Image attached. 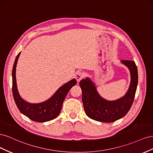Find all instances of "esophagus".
I'll use <instances>...</instances> for the list:
<instances>
[{
  "label": "esophagus",
  "instance_id": "34e87169",
  "mask_svg": "<svg viewBox=\"0 0 153 153\" xmlns=\"http://www.w3.org/2000/svg\"><path fill=\"white\" fill-rule=\"evenodd\" d=\"M84 73H82V72H78L76 73V75H75V78L76 80H77L78 82H79L83 78H84Z\"/></svg>",
  "mask_w": 153,
  "mask_h": 153
}]
</instances>
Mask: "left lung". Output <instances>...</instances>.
Returning a JSON list of instances; mask_svg holds the SVG:
<instances>
[{"mask_svg":"<svg viewBox=\"0 0 153 153\" xmlns=\"http://www.w3.org/2000/svg\"><path fill=\"white\" fill-rule=\"evenodd\" d=\"M131 75L129 89L123 97L115 101L103 99L98 94L94 83L89 78L80 82L82 91V102L86 115L97 121L112 123L126 115L133 104L138 84V71L135 62L122 60Z\"/></svg>","mask_w":153,"mask_h":153,"instance_id":"8db88e82","label":"left lung"}]
</instances>
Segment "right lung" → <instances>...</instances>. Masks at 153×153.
<instances>
[{
	"mask_svg": "<svg viewBox=\"0 0 153 153\" xmlns=\"http://www.w3.org/2000/svg\"><path fill=\"white\" fill-rule=\"evenodd\" d=\"M20 52L17 55L12 71L13 94L20 112L32 121L39 123L47 122L56 118L62 109V103L71 88L76 81L73 79L61 86L48 100L39 103H30L23 100L18 92L16 80V67Z\"/></svg>",
	"mask_w": 153,
	"mask_h": 153,
	"instance_id": "right-lung-1",
	"label": "right lung"
}]
</instances>
